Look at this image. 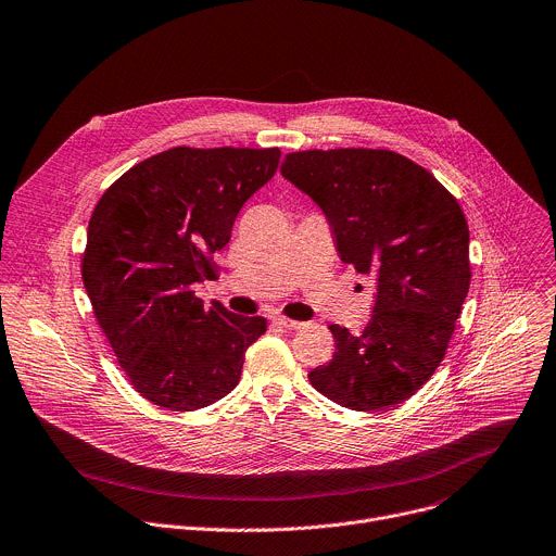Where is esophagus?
Instances as JSON below:
<instances>
[{
	"instance_id": "obj_1",
	"label": "esophagus",
	"mask_w": 556,
	"mask_h": 556,
	"mask_svg": "<svg viewBox=\"0 0 556 556\" xmlns=\"http://www.w3.org/2000/svg\"><path fill=\"white\" fill-rule=\"evenodd\" d=\"M273 324H277V326H281V328H286V330H299L301 326V321H294V319H288V317H283V315H277V317H273Z\"/></svg>"
}]
</instances>
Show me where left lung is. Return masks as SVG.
Instances as JSON below:
<instances>
[{
  "label": "left lung",
  "mask_w": 556,
  "mask_h": 556,
  "mask_svg": "<svg viewBox=\"0 0 556 556\" xmlns=\"http://www.w3.org/2000/svg\"><path fill=\"white\" fill-rule=\"evenodd\" d=\"M281 175L326 213L343 264L377 277L359 334L337 324L311 383L350 410H386L439 368L470 288V230L430 170L386 148L288 153Z\"/></svg>",
  "instance_id": "8db88e82"
}]
</instances>
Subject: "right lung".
Instances as JSON below:
<instances>
[{"mask_svg":"<svg viewBox=\"0 0 556 556\" xmlns=\"http://www.w3.org/2000/svg\"><path fill=\"white\" fill-rule=\"evenodd\" d=\"M279 148L175 146L135 164L99 197L81 252L92 313L132 388L168 410L206 408L241 377L264 317L204 304L245 201L279 166Z\"/></svg>","mask_w":556,"mask_h":556,"instance_id":"1","label":"right lung"}]
</instances>
